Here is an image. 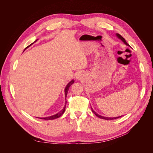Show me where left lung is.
I'll return each mask as SVG.
<instances>
[{"label":"left lung","mask_w":153,"mask_h":153,"mask_svg":"<svg viewBox=\"0 0 153 153\" xmlns=\"http://www.w3.org/2000/svg\"><path fill=\"white\" fill-rule=\"evenodd\" d=\"M117 36V37L118 38H119L120 39H121L123 42L126 45H127V46H129L128 43H127V42L126 41V40L124 39V38H123V36H121V35L120 34H115ZM91 109H92V112H93L97 117H98L99 118H101V119H105V120H112V119H117V118H119V117H121V116H119V117H104V116H102V115H99V114H97L96 112H95L94 111V110L92 109V108H91Z\"/></svg>","instance_id":"1"}]
</instances>
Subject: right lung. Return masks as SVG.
I'll return each instance as SVG.
<instances>
[{"instance_id": "right-lung-1", "label": "right lung", "mask_w": 153, "mask_h": 153, "mask_svg": "<svg viewBox=\"0 0 153 153\" xmlns=\"http://www.w3.org/2000/svg\"><path fill=\"white\" fill-rule=\"evenodd\" d=\"M37 40H38V39H36L34 43H35V42H36L37 41ZM34 43H32V44H30V45H29L28 47H26L25 48V49L26 48H27L28 47H29L30 45H32V44H33ZM75 82H74V80H72L71 81H70L69 82L68 84V85L66 86V87H65V89H64V92H65V100H66V97H67V94H68V90H69V87H70V86L73 84V83ZM66 105H65V106H64V108L62 110H61L59 112H58L57 114H55V115H52V116H49V117H41V118H40V117H37V118H40V119H45V120H52V119H57V118H59V117H61V115L64 114V111H65V109H66Z\"/></svg>"}]
</instances>
